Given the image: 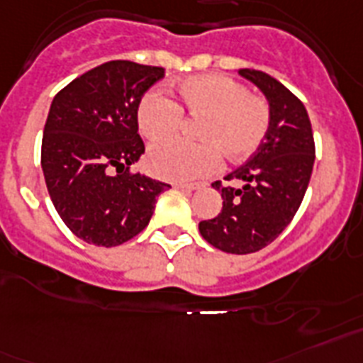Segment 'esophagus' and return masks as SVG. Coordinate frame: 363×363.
Returning a JSON list of instances; mask_svg holds the SVG:
<instances>
[{"mask_svg":"<svg viewBox=\"0 0 363 363\" xmlns=\"http://www.w3.org/2000/svg\"><path fill=\"white\" fill-rule=\"evenodd\" d=\"M202 187L200 184H174V189H179V191H199V189Z\"/></svg>","mask_w":363,"mask_h":363,"instance_id":"34e87169","label":"esophagus"}]
</instances>
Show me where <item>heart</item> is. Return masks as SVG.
<instances>
[{
  "instance_id": "b5f03b06",
  "label": "heart",
  "mask_w": 363,
  "mask_h": 363,
  "mask_svg": "<svg viewBox=\"0 0 363 363\" xmlns=\"http://www.w3.org/2000/svg\"><path fill=\"white\" fill-rule=\"evenodd\" d=\"M178 104L161 92H148L137 107V125L143 137L160 140L177 133L181 111L202 118L197 130L200 145L161 141L150 148L146 164L157 178L191 182L213 174L220 152L232 161L247 160L267 137L271 109L263 98L248 94L239 81L223 74H202L174 85Z\"/></svg>"
}]
</instances>
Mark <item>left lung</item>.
Masks as SVG:
<instances>
[{
    "label": "left lung",
    "mask_w": 363,
    "mask_h": 363,
    "mask_svg": "<svg viewBox=\"0 0 363 363\" xmlns=\"http://www.w3.org/2000/svg\"><path fill=\"white\" fill-rule=\"evenodd\" d=\"M239 76L263 92L271 109L267 137L256 154L224 179L241 187H213L223 211L199 224L209 245L228 254H250L272 242L295 217L310 184L315 145L308 111L289 89L265 72L241 68Z\"/></svg>",
    "instance_id": "1"
}]
</instances>
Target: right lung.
<instances>
[{"instance_id":"obj_1","label":"right lung","mask_w":363,"mask_h":363,"mask_svg":"<svg viewBox=\"0 0 363 363\" xmlns=\"http://www.w3.org/2000/svg\"><path fill=\"white\" fill-rule=\"evenodd\" d=\"M164 68L109 61L55 94L42 137V172L57 213L96 247H118L148 226L169 184L130 167L145 154L137 107Z\"/></svg>"}]
</instances>
